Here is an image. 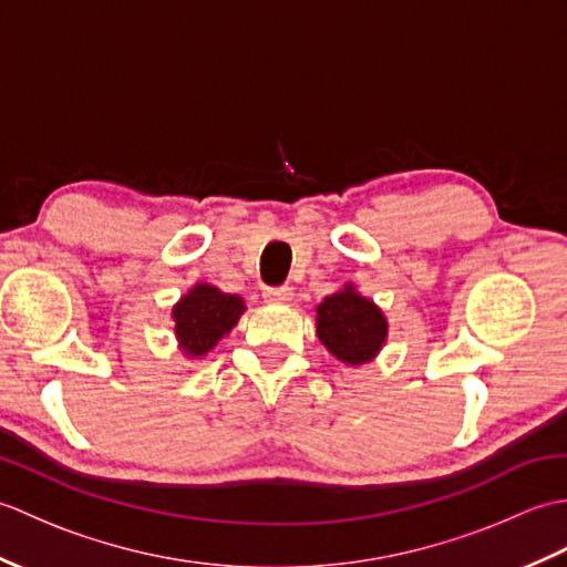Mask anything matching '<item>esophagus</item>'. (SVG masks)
<instances>
[{"label":"esophagus","mask_w":567,"mask_h":567,"mask_svg":"<svg viewBox=\"0 0 567 567\" xmlns=\"http://www.w3.org/2000/svg\"><path fill=\"white\" fill-rule=\"evenodd\" d=\"M262 297L268 305H287V302H292L295 295L290 287H265Z\"/></svg>","instance_id":"34e87169"}]
</instances>
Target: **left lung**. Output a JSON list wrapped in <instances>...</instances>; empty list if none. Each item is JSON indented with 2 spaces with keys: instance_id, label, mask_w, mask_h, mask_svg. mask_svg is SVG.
<instances>
[{
  "instance_id": "1",
  "label": "left lung",
  "mask_w": 567,
  "mask_h": 567,
  "mask_svg": "<svg viewBox=\"0 0 567 567\" xmlns=\"http://www.w3.org/2000/svg\"><path fill=\"white\" fill-rule=\"evenodd\" d=\"M317 336L336 360L365 365L388 341V319L353 285H346L317 307Z\"/></svg>"
}]
</instances>
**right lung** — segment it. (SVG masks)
<instances>
[{
  "label": "right lung",
  "instance_id": "right-lung-1",
  "mask_svg": "<svg viewBox=\"0 0 567 567\" xmlns=\"http://www.w3.org/2000/svg\"><path fill=\"white\" fill-rule=\"evenodd\" d=\"M244 311L246 305L238 295H226L219 287L197 282L173 307L179 351L192 360L204 358L236 327Z\"/></svg>",
  "mask_w": 567,
  "mask_h": 567
}]
</instances>
